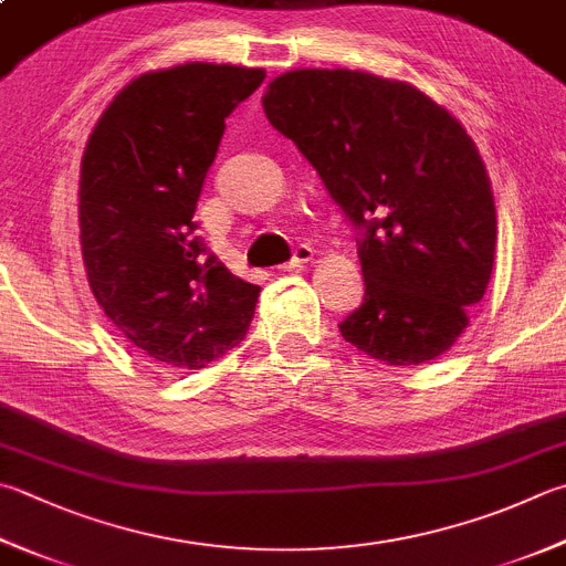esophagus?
Returning a JSON list of instances; mask_svg holds the SVG:
<instances>
[{
	"mask_svg": "<svg viewBox=\"0 0 566 566\" xmlns=\"http://www.w3.org/2000/svg\"><path fill=\"white\" fill-rule=\"evenodd\" d=\"M313 255H315V253H313L311 247H297L295 253H293V259L287 261V263H283L281 271H297V269H303L305 263L313 261Z\"/></svg>",
	"mask_w": 566,
	"mask_h": 566,
	"instance_id": "obj_1",
	"label": "esophagus"
}]
</instances>
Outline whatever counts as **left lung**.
<instances>
[{
  "label": "left lung",
  "instance_id": "obj_1",
  "mask_svg": "<svg viewBox=\"0 0 566 566\" xmlns=\"http://www.w3.org/2000/svg\"><path fill=\"white\" fill-rule=\"evenodd\" d=\"M263 113L361 233L365 303L339 323L343 337L391 367L449 352L483 301L497 239L465 127L416 85L349 69L281 73Z\"/></svg>",
  "mask_w": 566,
  "mask_h": 566
}]
</instances>
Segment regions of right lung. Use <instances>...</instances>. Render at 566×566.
Wrapping results in <instances>:
<instances>
[{
    "instance_id": "1",
    "label": "right lung",
    "mask_w": 566,
    "mask_h": 566,
    "mask_svg": "<svg viewBox=\"0 0 566 566\" xmlns=\"http://www.w3.org/2000/svg\"><path fill=\"white\" fill-rule=\"evenodd\" d=\"M263 69L179 63L115 95L81 159L78 227L85 275L127 343L175 371L237 347L261 287L233 275L191 221L231 111Z\"/></svg>"
}]
</instances>
